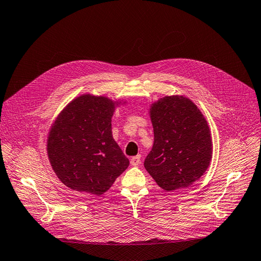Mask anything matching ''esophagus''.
I'll return each instance as SVG.
<instances>
[{"mask_svg": "<svg viewBox=\"0 0 261 261\" xmlns=\"http://www.w3.org/2000/svg\"><path fill=\"white\" fill-rule=\"evenodd\" d=\"M140 163H141V156L140 155H136V156H134V158L130 159V164L133 166H138V165H140Z\"/></svg>", "mask_w": 261, "mask_h": 261, "instance_id": "obj_1", "label": "esophagus"}]
</instances>
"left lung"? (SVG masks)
<instances>
[{"label": "left lung", "instance_id": "8db88e82", "mask_svg": "<svg viewBox=\"0 0 261 261\" xmlns=\"http://www.w3.org/2000/svg\"><path fill=\"white\" fill-rule=\"evenodd\" d=\"M154 143L144 160L150 175L165 191L192 185L212 159L209 125L195 103L184 96H165L152 103Z\"/></svg>", "mask_w": 261, "mask_h": 261}]
</instances>
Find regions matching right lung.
<instances>
[{
    "label": "right lung",
    "mask_w": 261,
    "mask_h": 261,
    "mask_svg": "<svg viewBox=\"0 0 261 261\" xmlns=\"http://www.w3.org/2000/svg\"><path fill=\"white\" fill-rule=\"evenodd\" d=\"M118 102L81 95L59 114L49 132L52 169L69 189L101 195L127 168L128 159L112 138L111 118Z\"/></svg>",
    "instance_id": "obj_1"
}]
</instances>
